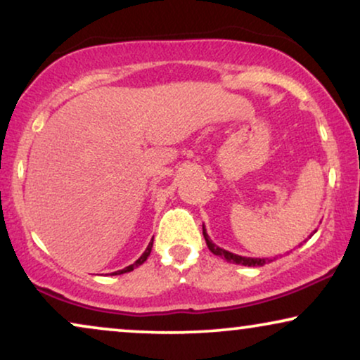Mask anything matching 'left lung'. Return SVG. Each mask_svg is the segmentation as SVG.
<instances>
[{
	"label": "left lung",
	"instance_id": "8db88e82",
	"mask_svg": "<svg viewBox=\"0 0 360 360\" xmlns=\"http://www.w3.org/2000/svg\"><path fill=\"white\" fill-rule=\"evenodd\" d=\"M316 233V231H314ZM203 236H205V240H206V245H208V249L213 252L214 255H219L221 259H226L228 262L231 264H238V265H248V267H262L267 262H270L269 259H259V257H243V255H238V254H233L229 252V250L226 249H221L219 245H216L213 240L210 239L208 233H206V228L203 224ZM313 236V234H311ZM275 259V257H274Z\"/></svg>",
	"mask_w": 360,
	"mask_h": 360
}]
</instances>
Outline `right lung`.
Returning <instances> with one entry per match:
<instances>
[{"label":"right lung","instance_id":"add662e5","mask_svg":"<svg viewBox=\"0 0 360 360\" xmlns=\"http://www.w3.org/2000/svg\"><path fill=\"white\" fill-rule=\"evenodd\" d=\"M152 245H154V238H152V240L149 243V245H147V249L144 250V254L141 255L139 259L136 260L134 264H131V265H127V267H124L122 270H116V272H112L111 275H121V274H127V272H131V270H134L136 267H139V265H142L147 260V257H149L150 255V250H152Z\"/></svg>","mask_w":360,"mask_h":360}]
</instances>
